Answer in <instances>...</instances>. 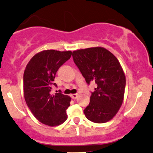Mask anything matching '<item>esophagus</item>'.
I'll list each match as a JSON object with an SVG mask.
<instances>
[{
    "label": "esophagus",
    "instance_id": "34e87169",
    "mask_svg": "<svg viewBox=\"0 0 153 153\" xmlns=\"http://www.w3.org/2000/svg\"><path fill=\"white\" fill-rule=\"evenodd\" d=\"M78 95H79L78 94H71V98H72L73 100H75V99H77V98H78Z\"/></svg>",
    "mask_w": 153,
    "mask_h": 153
}]
</instances>
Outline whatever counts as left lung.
Wrapping results in <instances>:
<instances>
[{"instance_id": "1", "label": "left lung", "mask_w": 153, "mask_h": 153, "mask_svg": "<svg viewBox=\"0 0 153 153\" xmlns=\"http://www.w3.org/2000/svg\"><path fill=\"white\" fill-rule=\"evenodd\" d=\"M74 62L88 84L97 83L89 105L84 110L87 119L103 123L113 119L122 105L126 76L119 60L101 46L73 51Z\"/></svg>"}]
</instances>
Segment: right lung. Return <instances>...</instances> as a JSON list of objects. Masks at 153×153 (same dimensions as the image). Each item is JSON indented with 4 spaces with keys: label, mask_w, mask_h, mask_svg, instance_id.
<instances>
[{
    "label": "right lung",
    "mask_w": 153,
    "mask_h": 153,
    "mask_svg": "<svg viewBox=\"0 0 153 153\" xmlns=\"http://www.w3.org/2000/svg\"><path fill=\"white\" fill-rule=\"evenodd\" d=\"M71 51L44 50L36 53L27 65L23 76V91L27 105L39 121L49 126L61 125L67 119L71 97L50 94L56 73L70 59Z\"/></svg>",
    "instance_id": "1"
}]
</instances>
